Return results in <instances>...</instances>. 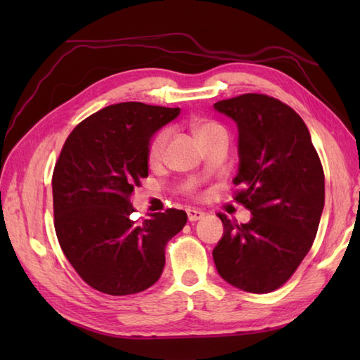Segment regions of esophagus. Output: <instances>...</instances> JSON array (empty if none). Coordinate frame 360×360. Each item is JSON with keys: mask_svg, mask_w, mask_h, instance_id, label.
I'll list each match as a JSON object with an SVG mask.
<instances>
[{"mask_svg": "<svg viewBox=\"0 0 360 360\" xmlns=\"http://www.w3.org/2000/svg\"><path fill=\"white\" fill-rule=\"evenodd\" d=\"M187 217H188V221H200L204 217V212L201 210H196V209H187Z\"/></svg>", "mask_w": 360, "mask_h": 360, "instance_id": "obj_1", "label": "esophagus"}]
</instances>
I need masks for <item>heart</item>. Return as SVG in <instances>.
Masks as SVG:
<instances>
[{
    "label": "heart",
    "instance_id": "1",
    "mask_svg": "<svg viewBox=\"0 0 360 360\" xmlns=\"http://www.w3.org/2000/svg\"><path fill=\"white\" fill-rule=\"evenodd\" d=\"M192 133L196 137L198 142H202L204 139H209V137L215 136L218 133H224V129L218 124H215V122L196 120L192 124ZM167 142H168L167 129H162V131H159L153 136V139L150 141L148 148H147V160L151 167L158 165L160 160L164 159Z\"/></svg>",
    "mask_w": 360,
    "mask_h": 360
}]
</instances>
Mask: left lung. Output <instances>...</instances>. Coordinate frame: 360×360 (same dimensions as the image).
I'll use <instances>...</instances> for the list:
<instances>
[{
  "mask_svg": "<svg viewBox=\"0 0 360 360\" xmlns=\"http://www.w3.org/2000/svg\"><path fill=\"white\" fill-rule=\"evenodd\" d=\"M215 110L238 127L240 168L233 200L248 224L218 213L224 235L213 249L218 274L246 292L278 289L314 243L325 204V174L303 119L278 98L241 94Z\"/></svg>",
  "mask_w": 360,
  "mask_h": 360,
  "instance_id": "1",
  "label": "left lung"
}]
</instances>
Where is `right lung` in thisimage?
<instances>
[{
  "instance_id": "1",
  "label": "right lung",
  "mask_w": 360,
  "mask_h": 360,
  "mask_svg": "<svg viewBox=\"0 0 360 360\" xmlns=\"http://www.w3.org/2000/svg\"><path fill=\"white\" fill-rule=\"evenodd\" d=\"M179 108L124 102L91 114L63 145L52 174L53 226L68 262L91 288L110 295L148 289L165 246L187 223L167 209L137 223L129 198L148 176L147 148Z\"/></svg>"
}]
</instances>
